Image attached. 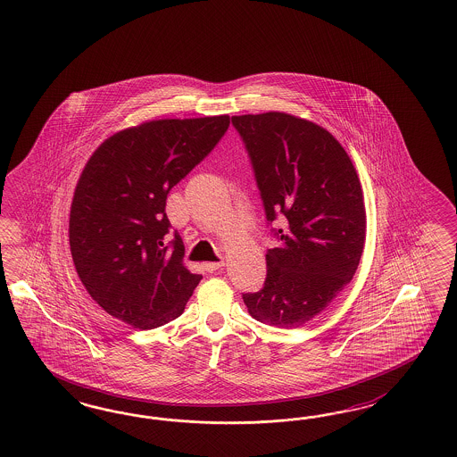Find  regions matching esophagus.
Wrapping results in <instances>:
<instances>
[{"label": "esophagus", "mask_w": 457, "mask_h": 457, "mask_svg": "<svg viewBox=\"0 0 457 457\" xmlns=\"http://www.w3.org/2000/svg\"><path fill=\"white\" fill-rule=\"evenodd\" d=\"M222 266H224V260H220V262H211V263L204 264V270H206L208 273H214V271H218Z\"/></svg>", "instance_id": "esophagus-1"}]
</instances>
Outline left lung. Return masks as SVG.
Wrapping results in <instances>:
<instances>
[{"mask_svg":"<svg viewBox=\"0 0 457 457\" xmlns=\"http://www.w3.org/2000/svg\"><path fill=\"white\" fill-rule=\"evenodd\" d=\"M248 153L278 248L266 279L243 293L253 319L298 328L323 312L355 275L365 241L359 176L344 147L320 125L281 112L231 117Z\"/></svg>","mask_w":457,"mask_h":457,"instance_id":"obj_1","label":"left lung"}]
</instances>
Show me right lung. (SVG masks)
Wrapping results in <instances>:
<instances>
[{
  "instance_id": "1",
  "label": "right lung",
  "mask_w": 457,
  "mask_h": 457,
  "mask_svg": "<svg viewBox=\"0 0 457 457\" xmlns=\"http://www.w3.org/2000/svg\"><path fill=\"white\" fill-rule=\"evenodd\" d=\"M228 115L153 120L107 138L88 159L70 211V251L83 287L138 330L178 319L201 275L182 266L169 191L208 157Z\"/></svg>"
}]
</instances>
